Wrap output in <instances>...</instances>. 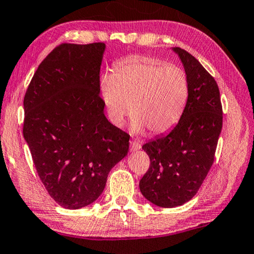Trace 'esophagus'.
Here are the masks:
<instances>
[{
  "mask_svg": "<svg viewBox=\"0 0 254 254\" xmlns=\"http://www.w3.org/2000/svg\"><path fill=\"white\" fill-rule=\"evenodd\" d=\"M141 148V143L140 141H137V140H132L130 142V150L131 151H137Z\"/></svg>",
  "mask_w": 254,
  "mask_h": 254,
  "instance_id": "1",
  "label": "esophagus"
}]
</instances>
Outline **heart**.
<instances>
[{"instance_id": "1", "label": "heart", "mask_w": 254, "mask_h": 254, "mask_svg": "<svg viewBox=\"0 0 254 254\" xmlns=\"http://www.w3.org/2000/svg\"><path fill=\"white\" fill-rule=\"evenodd\" d=\"M189 82L184 68L142 57L121 60L100 82L101 100L112 124L121 127L131 111L132 128L163 133L179 122ZM130 108L128 109V107Z\"/></svg>"}]
</instances>
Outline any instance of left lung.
I'll return each mask as SVG.
<instances>
[{"instance_id": "obj_1", "label": "left lung", "mask_w": 254, "mask_h": 254, "mask_svg": "<svg viewBox=\"0 0 254 254\" xmlns=\"http://www.w3.org/2000/svg\"><path fill=\"white\" fill-rule=\"evenodd\" d=\"M189 94L179 122L166 135L142 146L150 165L139 183L140 191L155 205L175 207L190 200L214 162L222 128L220 92L213 76L194 56L181 48Z\"/></svg>"}]
</instances>
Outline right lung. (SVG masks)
<instances>
[{"label":"right lung","instance_id":"right-lung-1","mask_svg":"<svg viewBox=\"0 0 254 254\" xmlns=\"http://www.w3.org/2000/svg\"><path fill=\"white\" fill-rule=\"evenodd\" d=\"M105 43H63L40 64L24 98L22 133L49 195L81 209L104 191L127 156L128 135L106 119L100 97Z\"/></svg>","mask_w":254,"mask_h":254}]
</instances>
